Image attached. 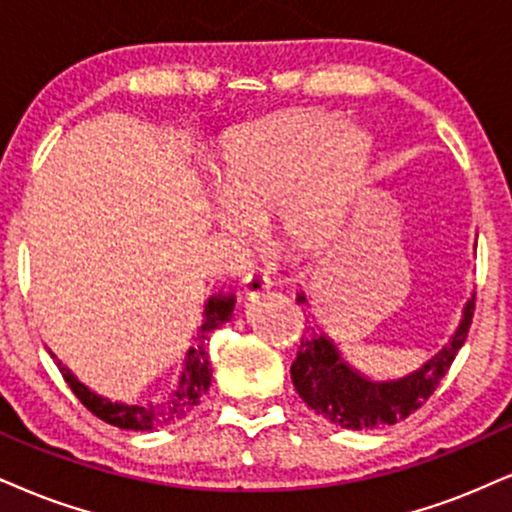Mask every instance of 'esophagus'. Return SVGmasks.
<instances>
[{"label": "esophagus", "mask_w": 512, "mask_h": 512, "mask_svg": "<svg viewBox=\"0 0 512 512\" xmlns=\"http://www.w3.org/2000/svg\"><path fill=\"white\" fill-rule=\"evenodd\" d=\"M239 289H242L244 299H256L258 294H263L266 289H270V280L266 273H258V270L254 273V270H251L249 275L242 277V285H239Z\"/></svg>", "instance_id": "1"}]
</instances>
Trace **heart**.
Here are the masks:
<instances>
[{
	"label": "heart",
	"mask_w": 512,
	"mask_h": 512,
	"mask_svg": "<svg viewBox=\"0 0 512 512\" xmlns=\"http://www.w3.org/2000/svg\"><path fill=\"white\" fill-rule=\"evenodd\" d=\"M327 116H292L232 137L218 173L213 220L227 232L280 208L289 242L315 244L330 235L363 185L372 140Z\"/></svg>",
	"instance_id": "obj_1"
}]
</instances>
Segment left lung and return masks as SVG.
<instances>
[{
	"mask_svg": "<svg viewBox=\"0 0 512 512\" xmlns=\"http://www.w3.org/2000/svg\"><path fill=\"white\" fill-rule=\"evenodd\" d=\"M296 304H306V296H296ZM475 294L463 308L456 332L422 368L399 380L375 382L353 370L339 356L337 346L318 325H308L301 337L299 353L292 363V382L308 408L346 430H375L396 425L415 413L432 396L441 377L451 368L460 346L468 339Z\"/></svg>",
	"mask_w": 512,
	"mask_h": 512,
	"instance_id": "left-lung-1",
	"label": "left lung"
}]
</instances>
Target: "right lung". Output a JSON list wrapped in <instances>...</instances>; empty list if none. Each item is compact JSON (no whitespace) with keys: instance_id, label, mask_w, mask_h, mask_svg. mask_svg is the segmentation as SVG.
<instances>
[{"instance_id":"1","label":"right lung","mask_w":512,"mask_h":512,"mask_svg":"<svg viewBox=\"0 0 512 512\" xmlns=\"http://www.w3.org/2000/svg\"><path fill=\"white\" fill-rule=\"evenodd\" d=\"M232 311H235V294L218 292L208 296L204 304V320H201V327L194 337V346H189L187 358H185V370H182L178 387L173 389L170 399L156 403V406H130V403H118L111 399H104V396L94 394L90 387L78 382V377L73 375L66 365L56 361L59 365L63 380L68 382V387L78 401L90 410L92 415H97L99 420L109 422L113 427H121V430H135V432H149L154 427L170 425V422L185 418V415L197 406L201 396L206 394L208 387H211L213 370L208 365V353H206V339L216 327H220L227 320L232 318ZM52 358H56L52 353Z\"/></svg>"}]
</instances>
